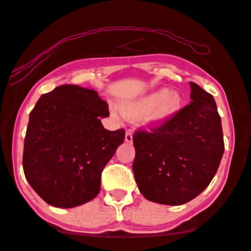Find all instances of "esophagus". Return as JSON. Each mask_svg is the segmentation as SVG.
Here are the masks:
<instances>
[{"label": "esophagus", "instance_id": "obj_1", "mask_svg": "<svg viewBox=\"0 0 251 251\" xmlns=\"http://www.w3.org/2000/svg\"><path fill=\"white\" fill-rule=\"evenodd\" d=\"M125 141H126V143H128V144H131L132 141H133V133H132L131 131H126Z\"/></svg>", "mask_w": 251, "mask_h": 251}]
</instances>
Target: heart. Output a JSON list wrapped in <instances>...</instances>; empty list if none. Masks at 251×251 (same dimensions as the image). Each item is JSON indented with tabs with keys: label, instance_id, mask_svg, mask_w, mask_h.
<instances>
[{
	"label": "heart",
	"instance_id": "heart-1",
	"mask_svg": "<svg viewBox=\"0 0 251 251\" xmlns=\"http://www.w3.org/2000/svg\"><path fill=\"white\" fill-rule=\"evenodd\" d=\"M182 106V96L176 90L161 89L139 100L124 104L122 111L128 117L146 114L147 122L161 125L171 120ZM116 113V111H113Z\"/></svg>",
	"mask_w": 251,
	"mask_h": 251
}]
</instances>
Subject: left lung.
<instances>
[{
    "mask_svg": "<svg viewBox=\"0 0 251 251\" xmlns=\"http://www.w3.org/2000/svg\"><path fill=\"white\" fill-rule=\"evenodd\" d=\"M191 84V104L151 132H135L133 173L147 200L179 206L207 188L221 162L225 143L214 97Z\"/></svg>",
    "mask_w": 251,
    "mask_h": 251,
    "instance_id": "left-lung-1",
    "label": "left lung"
}]
</instances>
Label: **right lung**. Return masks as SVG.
I'll use <instances>...</instances> for the list:
<instances>
[{"mask_svg": "<svg viewBox=\"0 0 251 251\" xmlns=\"http://www.w3.org/2000/svg\"><path fill=\"white\" fill-rule=\"evenodd\" d=\"M108 105L95 90L60 85L42 95L29 114L23 171L47 203L72 208L100 191L104 167L124 143L125 129L108 131Z\"/></svg>", "mask_w": 251, "mask_h": 251, "instance_id": "obj_1", "label": "right lung"}]
</instances>
